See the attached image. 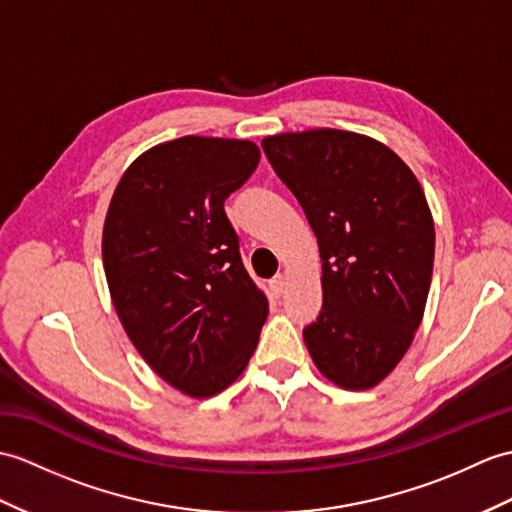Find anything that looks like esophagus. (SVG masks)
I'll return each mask as SVG.
<instances>
[{
  "mask_svg": "<svg viewBox=\"0 0 512 512\" xmlns=\"http://www.w3.org/2000/svg\"><path fill=\"white\" fill-rule=\"evenodd\" d=\"M285 288H288V277L285 275H277L270 279V292L275 296H281L285 292Z\"/></svg>",
  "mask_w": 512,
  "mask_h": 512,
  "instance_id": "1",
  "label": "esophagus"
}]
</instances>
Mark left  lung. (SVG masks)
Here are the masks:
<instances>
[{"label":"left lung","instance_id":"left-lung-1","mask_svg":"<svg viewBox=\"0 0 512 512\" xmlns=\"http://www.w3.org/2000/svg\"><path fill=\"white\" fill-rule=\"evenodd\" d=\"M301 202L323 259V310L303 329L316 368L347 390L392 373L419 329L434 266L421 183L382 141L336 128L261 141Z\"/></svg>","mask_w":512,"mask_h":512}]
</instances>
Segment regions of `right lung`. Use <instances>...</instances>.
Segmentation results:
<instances>
[{"mask_svg": "<svg viewBox=\"0 0 512 512\" xmlns=\"http://www.w3.org/2000/svg\"><path fill=\"white\" fill-rule=\"evenodd\" d=\"M259 157L246 139L165 141L128 165L106 211L102 261L115 312L152 371L194 399L244 373L268 316L224 213Z\"/></svg>", "mask_w": 512, "mask_h": 512, "instance_id": "obj_1", "label": "right lung"}]
</instances>
